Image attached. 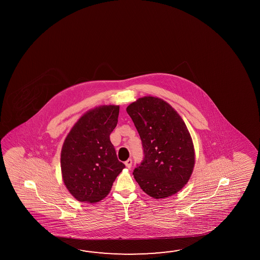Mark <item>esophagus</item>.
Returning a JSON list of instances; mask_svg holds the SVG:
<instances>
[{
  "label": "esophagus",
  "instance_id": "1",
  "mask_svg": "<svg viewBox=\"0 0 260 260\" xmlns=\"http://www.w3.org/2000/svg\"><path fill=\"white\" fill-rule=\"evenodd\" d=\"M124 165L126 166L127 168L130 169V168L132 167V159H128V160H125V161H124Z\"/></svg>",
  "mask_w": 260,
  "mask_h": 260
}]
</instances>
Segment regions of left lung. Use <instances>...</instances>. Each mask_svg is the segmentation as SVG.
<instances>
[{
	"label": "left lung",
	"mask_w": 260,
	"mask_h": 260,
	"mask_svg": "<svg viewBox=\"0 0 260 260\" xmlns=\"http://www.w3.org/2000/svg\"><path fill=\"white\" fill-rule=\"evenodd\" d=\"M142 141L144 158L133 175L140 188L155 199L177 193L193 170V143L185 122L171 106L144 96L126 108Z\"/></svg>",
	"instance_id": "8db88e82"
}]
</instances>
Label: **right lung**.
I'll use <instances>...</instances> for the list:
<instances>
[{
	"instance_id": "add662e5",
	"label": "right lung",
	"mask_w": 260,
	"mask_h": 260,
	"mask_svg": "<svg viewBox=\"0 0 260 260\" xmlns=\"http://www.w3.org/2000/svg\"><path fill=\"white\" fill-rule=\"evenodd\" d=\"M119 106L98 107L79 119L61 150L67 188L80 202L96 203L111 191L125 166L118 160L110 135L116 127Z\"/></svg>"
}]
</instances>
